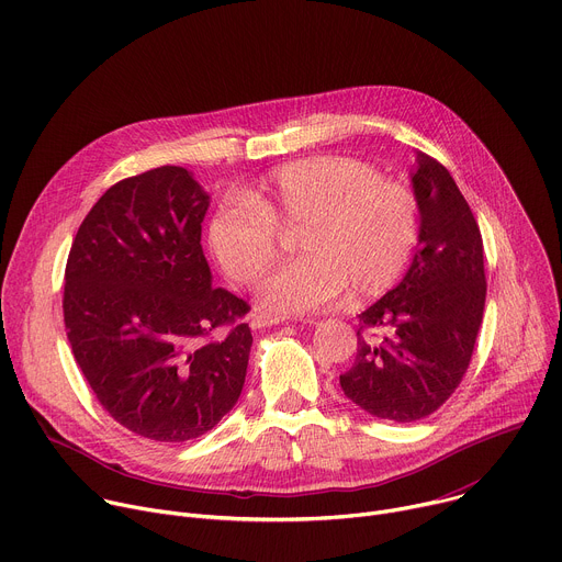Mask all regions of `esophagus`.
Instances as JSON below:
<instances>
[{
	"label": "esophagus",
	"instance_id": "obj_1",
	"mask_svg": "<svg viewBox=\"0 0 562 562\" xmlns=\"http://www.w3.org/2000/svg\"><path fill=\"white\" fill-rule=\"evenodd\" d=\"M277 324H283V319L279 317H270V315H252L249 317V328L252 330H261V328H270V326H277Z\"/></svg>",
	"mask_w": 562,
	"mask_h": 562
}]
</instances>
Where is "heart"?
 Masks as SVG:
<instances>
[{
  "instance_id": "obj_1",
  "label": "heart",
  "mask_w": 562,
  "mask_h": 562,
  "mask_svg": "<svg viewBox=\"0 0 562 562\" xmlns=\"http://www.w3.org/2000/svg\"><path fill=\"white\" fill-rule=\"evenodd\" d=\"M240 196H227L207 223L223 272L255 283L277 257L279 232H294L299 259L270 272L255 303L270 317H294L337 299L386 292L402 274L419 229L411 190L366 162L322 156L283 165Z\"/></svg>"
}]
</instances>
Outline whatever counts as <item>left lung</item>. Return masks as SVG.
<instances>
[{
	"label": "left lung",
	"mask_w": 562,
	"mask_h": 562,
	"mask_svg": "<svg viewBox=\"0 0 562 562\" xmlns=\"http://www.w3.org/2000/svg\"><path fill=\"white\" fill-rule=\"evenodd\" d=\"M411 184L419 210L415 255L404 279L359 315L384 327L361 338L339 375L344 395L372 417L415 422L438 411L469 368L482 322L486 279L480 227L453 176L417 151Z\"/></svg>",
	"instance_id": "left-lung-1"
}]
</instances>
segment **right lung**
Instances as JSON below:
<instances>
[{
	"label": "right lung",
	"mask_w": 562,
	"mask_h": 562,
	"mask_svg": "<svg viewBox=\"0 0 562 562\" xmlns=\"http://www.w3.org/2000/svg\"><path fill=\"white\" fill-rule=\"evenodd\" d=\"M210 194L184 167L124 178L82 221L65 274V324L102 408L156 442L212 430L240 397L247 303L212 285L201 245ZM232 325L223 340H212Z\"/></svg>",
	"instance_id": "right-lung-1"
}]
</instances>
